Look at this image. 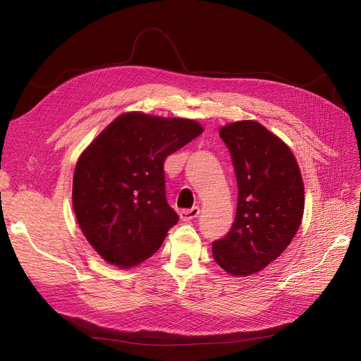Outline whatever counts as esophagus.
I'll return each mask as SVG.
<instances>
[{
	"mask_svg": "<svg viewBox=\"0 0 361 361\" xmlns=\"http://www.w3.org/2000/svg\"><path fill=\"white\" fill-rule=\"evenodd\" d=\"M200 214V207L199 206H192L191 209H183L179 212V216L182 221H190L192 218H195Z\"/></svg>",
	"mask_w": 361,
	"mask_h": 361,
	"instance_id": "34e87169",
	"label": "esophagus"
}]
</instances>
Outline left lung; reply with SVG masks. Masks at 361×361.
Segmentation results:
<instances>
[{
	"mask_svg": "<svg viewBox=\"0 0 361 361\" xmlns=\"http://www.w3.org/2000/svg\"><path fill=\"white\" fill-rule=\"evenodd\" d=\"M238 182L232 228L212 243V256L232 276H250L276 260L298 232L304 183L290 149L255 120L220 129Z\"/></svg>",
	"mask_w": 361,
	"mask_h": 361,
	"instance_id": "1",
	"label": "left lung"
}]
</instances>
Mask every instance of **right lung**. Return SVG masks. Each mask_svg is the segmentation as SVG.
<instances>
[{
  "label": "right lung",
  "mask_w": 361,
  "mask_h": 361,
  "mask_svg": "<svg viewBox=\"0 0 361 361\" xmlns=\"http://www.w3.org/2000/svg\"><path fill=\"white\" fill-rule=\"evenodd\" d=\"M202 133L190 118L126 113L82 152L73 173V211L106 262L135 267L161 247L179 220L167 203L164 161Z\"/></svg>",
  "instance_id": "obj_1"
}]
</instances>
